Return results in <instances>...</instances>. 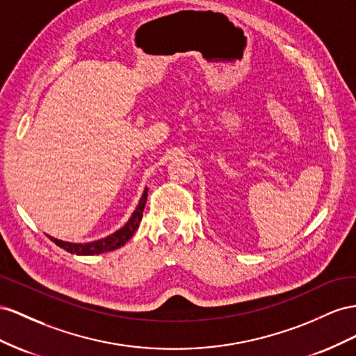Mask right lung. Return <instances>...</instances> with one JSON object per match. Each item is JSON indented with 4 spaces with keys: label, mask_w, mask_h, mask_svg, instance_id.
Instances as JSON below:
<instances>
[{
    "label": "right lung",
    "mask_w": 356,
    "mask_h": 356,
    "mask_svg": "<svg viewBox=\"0 0 356 356\" xmlns=\"http://www.w3.org/2000/svg\"><path fill=\"white\" fill-rule=\"evenodd\" d=\"M146 200H147V188L145 189L143 195H141L138 206L136 207L134 213L131 215L129 220L125 223L124 227L118 229L113 234H110L104 238L97 240V241H90V243H70V241H63L50 237V240L55 241L59 248H63L64 250L74 253V255H98V253H104V252H111L120 246H124L125 243L134 236V232L137 231L140 220L143 218V210L146 206Z\"/></svg>",
    "instance_id": "add662e5"
}]
</instances>
